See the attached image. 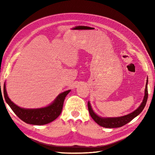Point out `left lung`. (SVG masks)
Here are the masks:
<instances>
[{"label":"left lung","mask_w":155,"mask_h":155,"mask_svg":"<svg viewBox=\"0 0 155 155\" xmlns=\"http://www.w3.org/2000/svg\"><path fill=\"white\" fill-rule=\"evenodd\" d=\"M147 83L148 79H147L146 85H145V96L143 100L141 105L138 108L137 110H135L134 112H131V113L125 115L121 117H118V118H101V117L98 116L96 115L94 111L92 110L91 106L90 105V103L88 102V109L90 113L91 116L92 118L95 121L98 125L104 127L105 128H117L120 127L129 123L135 117H137L139 114H140L144 109L145 106V104L147 103V97H148V91H147Z\"/></svg>","instance_id":"1"}]
</instances>
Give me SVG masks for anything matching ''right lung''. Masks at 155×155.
Segmentation results:
<instances>
[{"instance_id":"obj_1","label":"right lung","mask_w":155,"mask_h":155,"mask_svg":"<svg viewBox=\"0 0 155 155\" xmlns=\"http://www.w3.org/2000/svg\"><path fill=\"white\" fill-rule=\"evenodd\" d=\"M70 91V90H68L60 94L52 104L48 107L42 109H26L13 104L7 95L5 84L4 85V98L14 113L25 123L37 125L47 124L58 118L61 113L65 97Z\"/></svg>"}]
</instances>
